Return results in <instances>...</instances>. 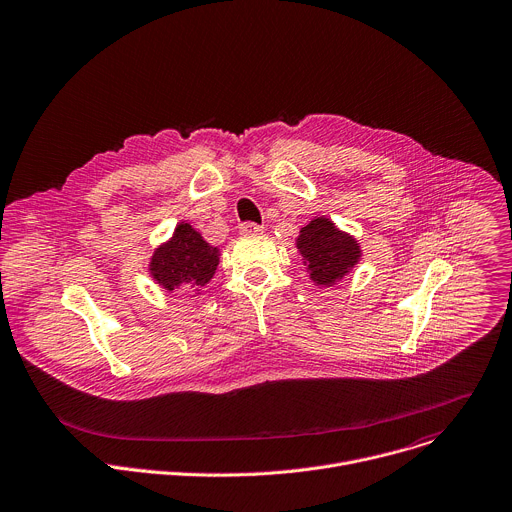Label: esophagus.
Listing matches in <instances>:
<instances>
[{"label":"esophagus","mask_w":512,"mask_h":512,"mask_svg":"<svg viewBox=\"0 0 512 512\" xmlns=\"http://www.w3.org/2000/svg\"><path fill=\"white\" fill-rule=\"evenodd\" d=\"M239 231H241V235L253 237V235H261V233H263V227L257 225V223H241V225H239Z\"/></svg>","instance_id":"34e87169"}]
</instances>
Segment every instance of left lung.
<instances>
[{
	"instance_id": "obj_1",
	"label": "left lung",
	"mask_w": 512,
	"mask_h": 512,
	"mask_svg": "<svg viewBox=\"0 0 512 512\" xmlns=\"http://www.w3.org/2000/svg\"><path fill=\"white\" fill-rule=\"evenodd\" d=\"M297 249L311 281L321 287L342 281L362 257L360 243L327 217H317L299 231Z\"/></svg>"
}]
</instances>
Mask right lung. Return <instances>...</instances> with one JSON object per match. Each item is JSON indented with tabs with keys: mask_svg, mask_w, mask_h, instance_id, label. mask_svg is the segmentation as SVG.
I'll use <instances>...</instances> for the list:
<instances>
[{
	"mask_svg": "<svg viewBox=\"0 0 512 512\" xmlns=\"http://www.w3.org/2000/svg\"><path fill=\"white\" fill-rule=\"evenodd\" d=\"M219 265V249L211 247L189 223H179L173 237L150 259L148 271L164 291H191L209 283Z\"/></svg>",
	"mask_w": 512,
	"mask_h": 512,
	"instance_id": "obj_1",
	"label": "right lung"
}]
</instances>
